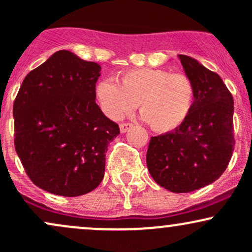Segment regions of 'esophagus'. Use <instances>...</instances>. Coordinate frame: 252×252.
<instances>
[{
	"mask_svg": "<svg viewBox=\"0 0 252 252\" xmlns=\"http://www.w3.org/2000/svg\"><path fill=\"white\" fill-rule=\"evenodd\" d=\"M131 126H132L131 123H121L120 124L121 132H126V131H128L129 128H131Z\"/></svg>",
	"mask_w": 252,
	"mask_h": 252,
	"instance_id": "obj_1",
	"label": "esophagus"
}]
</instances>
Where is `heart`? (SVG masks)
I'll list each match as a JSON object with an SVG mask.
<instances>
[{
	"label": "heart",
	"instance_id": "b5f03b06",
	"mask_svg": "<svg viewBox=\"0 0 252 252\" xmlns=\"http://www.w3.org/2000/svg\"><path fill=\"white\" fill-rule=\"evenodd\" d=\"M96 99L106 116L120 120L138 104L141 116L156 132L181 126L192 111L195 88L185 73L156 68H131L118 76V84L102 79L94 88Z\"/></svg>",
	"mask_w": 252,
	"mask_h": 252
}]
</instances>
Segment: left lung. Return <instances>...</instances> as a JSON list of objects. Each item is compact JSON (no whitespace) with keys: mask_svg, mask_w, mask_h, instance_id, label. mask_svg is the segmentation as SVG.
I'll use <instances>...</instances> for the list:
<instances>
[{"mask_svg":"<svg viewBox=\"0 0 252 252\" xmlns=\"http://www.w3.org/2000/svg\"><path fill=\"white\" fill-rule=\"evenodd\" d=\"M195 88V100L179 128L150 138L147 166L156 184L187 193L212 184L227 168L235 149L233 97L221 78L180 54Z\"/></svg>","mask_w":252,"mask_h":252,"instance_id":"1","label":"left lung"}]
</instances>
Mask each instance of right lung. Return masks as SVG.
<instances>
[{"label": "right lung", "instance_id": "add662e5", "mask_svg": "<svg viewBox=\"0 0 252 252\" xmlns=\"http://www.w3.org/2000/svg\"><path fill=\"white\" fill-rule=\"evenodd\" d=\"M100 66L58 51L26 76L14 100V144L34 185L57 195L94 190L120 126L94 99Z\"/></svg>", "mask_w": 252, "mask_h": 252}]
</instances>
